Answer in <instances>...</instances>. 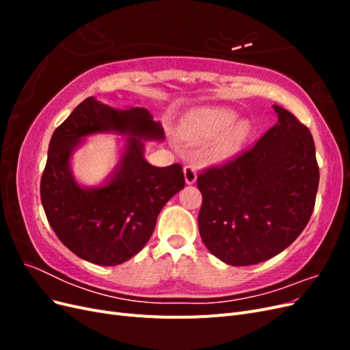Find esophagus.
<instances>
[{
	"instance_id": "obj_1",
	"label": "esophagus",
	"mask_w": 350,
	"mask_h": 350,
	"mask_svg": "<svg viewBox=\"0 0 350 350\" xmlns=\"http://www.w3.org/2000/svg\"><path fill=\"white\" fill-rule=\"evenodd\" d=\"M184 178L188 185H191L197 181V167L194 165H187L184 167Z\"/></svg>"
}]
</instances>
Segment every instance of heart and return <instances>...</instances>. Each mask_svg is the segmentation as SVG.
I'll list each match as a JSON object with an SVG mask.
<instances>
[{
  "label": "heart",
  "instance_id": "heart-1",
  "mask_svg": "<svg viewBox=\"0 0 350 350\" xmlns=\"http://www.w3.org/2000/svg\"><path fill=\"white\" fill-rule=\"evenodd\" d=\"M238 119V112L226 107H204L189 113L181 124L183 139L191 144L208 146V156L224 161L235 156L247 142L251 125L247 120Z\"/></svg>",
  "mask_w": 350,
  "mask_h": 350
}]
</instances>
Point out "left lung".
Here are the masks:
<instances>
[{"label": "left lung", "instance_id": "left-lung-1", "mask_svg": "<svg viewBox=\"0 0 350 350\" xmlns=\"http://www.w3.org/2000/svg\"><path fill=\"white\" fill-rule=\"evenodd\" d=\"M273 109L278 124L254 147L197 178L201 239L229 266L278 256L301 235L314 210L320 171L312 135L289 111Z\"/></svg>", "mask_w": 350, "mask_h": 350}]
</instances>
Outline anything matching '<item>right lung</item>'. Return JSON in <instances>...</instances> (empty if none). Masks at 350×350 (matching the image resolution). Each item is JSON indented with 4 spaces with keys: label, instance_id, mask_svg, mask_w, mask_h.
I'll list each match as a JSON object with an SVG mask.
<instances>
[{
    "label": "right lung",
    "instance_id": "add662e5",
    "mask_svg": "<svg viewBox=\"0 0 350 350\" xmlns=\"http://www.w3.org/2000/svg\"><path fill=\"white\" fill-rule=\"evenodd\" d=\"M124 137L119 163L99 186L72 175L70 157L86 136ZM161 122L146 108L116 109L84 99L54 131L40 181V200L58 239L77 257L118 266L149 242L163 206L185 185L181 165L157 167L144 159V142H163Z\"/></svg>",
    "mask_w": 350,
    "mask_h": 350
}]
</instances>
